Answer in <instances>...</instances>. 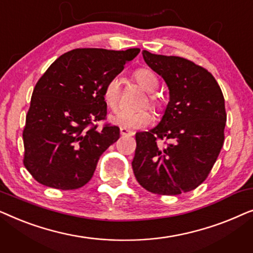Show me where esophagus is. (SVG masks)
<instances>
[{
    "label": "esophagus",
    "mask_w": 253,
    "mask_h": 253,
    "mask_svg": "<svg viewBox=\"0 0 253 253\" xmlns=\"http://www.w3.org/2000/svg\"><path fill=\"white\" fill-rule=\"evenodd\" d=\"M120 132L122 136H132L133 134L132 131L127 130V129H126V127H120Z\"/></svg>",
    "instance_id": "obj_1"
}]
</instances>
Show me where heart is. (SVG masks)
<instances>
[{"mask_svg":"<svg viewBox=\"0 0 253 253\" xmlns=\"http://www.w3.org/2000/svg\"><path fill=\"white\" fill-rule=\"evenodd\" d=\"M133 78L137 84L147 93H153L159 86V81L150 69H138L133 72ZM121 93H120V82L117 78H112L106 83L103 87V100L106 105L110 109H116L120 105ZM148 105L152 108L158 106L157 99L153 95L148 96ZM109 121L116 126H120L126 129H143L150 126L153 121L151 113L147 110H139V112H130V110H120L109 117Z\"/></svg>","mask_w":253,"mask_h":253,"instance_id":"obj_1","label":"heart"}]
</instances>
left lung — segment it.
<instances>
[{
    "mask_svg": "<svg viewBox=\"0 0 253 253\" xmlns=\"http://www.w3.org/2000/svg\"><path fill=\"white\" fill-rule=\"evenodd\" d=\"M169 89L164 115L153 129L136 133L132 169L139 184L157 195H179L202 184L224 140V98L212 74L178 56L143 50Z\"/></svg>",
    "mask_w": 253,
    "mask_h": 253,
    "instance_id": "1",
    "label": "left lung"
}]
</instances>
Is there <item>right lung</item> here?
<instances>
[{"label":"right lung","mask_w":253,"mask_h":253,"mask_svg":"<svg viewBox=\"0 0 253 253\" xmlns=\"http://www.w3.org/2000/svg\"><path fill=\"white\" fill-rule=\"evenodd\" d=\"M139 51L82 48L51 63L33 89L23 132L24 165L34 179L74 190L92 178L99 158L120 138L115 126H93L107 115L103 87Z\"/></svg>","instance_id":"1"}]
</instances>
